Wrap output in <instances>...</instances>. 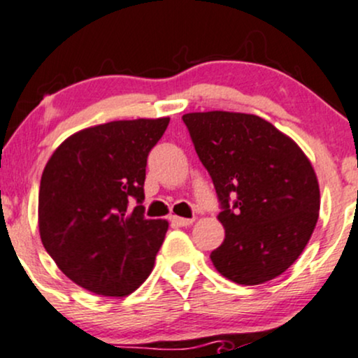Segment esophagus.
<instances>
[{
  "instance_id": "34e87169",
  "label": "esophagus",
  "mask_w": 358,
  "mask_h": 358,
  "mask_svg": "<svg viewBox=\"0 0 358 358\" xmlns=\"http://www.w3.org/2000/svg\"><path fill=\"white\" fill-rule=\"evenodd\" d=\"M171 222H173L175 225H178V227H188V225L193 224V219H183V217L173 215L171 217Z\"/></svg>"
}]
</instances>
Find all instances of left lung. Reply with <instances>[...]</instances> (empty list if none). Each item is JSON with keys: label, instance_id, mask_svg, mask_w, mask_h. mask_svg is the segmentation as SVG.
<instances>
[{"label": "left lung", "instance_id": "8db88e82", "mask_svg": "<svg viewBox=\"0 0 358 358\" xmlns=\"http://www.w3.org/2000/svg\"><path fill=\"white\" fill-rule=\"evenodd\" d=\"M182 119L220 202L225 239L210 254L215 269L244 286L278 278L306 248L318 220L310 159L254 114L208 110Z\"/></svg>", "mask_w": 358, "mask_h": 358}]
</instances>
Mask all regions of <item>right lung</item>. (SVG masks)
I'll return each instance as SVG.
<instances>
[{
  "label": "right lung",
  "mask_w": 358,
  "mask_h": 358,
  "mask_svg": "<svg viewBox=\"0 0 358 358\" xmlns=\"http://www.w3.org/2000/svg\"><path fill=\"white\" fill-rule=\"evenodd\" d=\"M170 117L82 129L53 151L38 193L43 248L76 285L122 298L145 282L168 231L145 219L146 162Z\"/></svg>",
  "instance_id": "1"
}]
</instances>
